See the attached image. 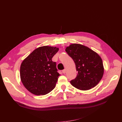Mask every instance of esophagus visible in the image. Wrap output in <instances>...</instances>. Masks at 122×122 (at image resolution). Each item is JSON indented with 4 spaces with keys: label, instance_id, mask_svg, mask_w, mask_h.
<instances>
[{
    "label": "esophagus",
    "instance_id": "esophagus-1",
    "mask_svg": "<svg viewBox=\"0 0 122 122\" xmlns=\"http://www.w3.org/2000/svg\"><path fill=\"white\" fill-rule=\"evenodd\" d=\"M66 69L63 70H62V73L64 74V73H66Z\"/></svg>",
    "mask_w": 122,
    "mask_h": 122
}]
</instances>
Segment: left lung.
<instances>
[{
    "label": "left lung",
    "instance_id": "8db88e82",
    "mask_svg": "<svg viewBox=\"0 0 122 122\" xmlns=\"http://www.w3.org/2000/svg\"><path fill=\"white\" fill-rule=\"evenodd\" d=\"M66 51L76 64L77 74L70 81L74 87L80 90H88L95 87L104 74V66L100 56L87 46L72 43Z\"/></svg>",
    "mask_w": 122,
    "mask_h": 122
}]
</instances>
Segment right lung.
Segmentation results:
<instances>
[{"mask_svg": "<svg viewBox=\"0 0 122 122\" xmlns=\"http://www.w3.org/2000/svg\"><path fill=\"white\" fill-rule=\"evenodd\" d=\"M58 51L56 46H40L23 60L20 66V79L30 92L43 95L54 89L60 74L56 63L52 59Z\"/></svg>", "mask_w": 122, "mask_h": 122, "instance_id": "obj_1", "label": "right lung"}]
</instances>
